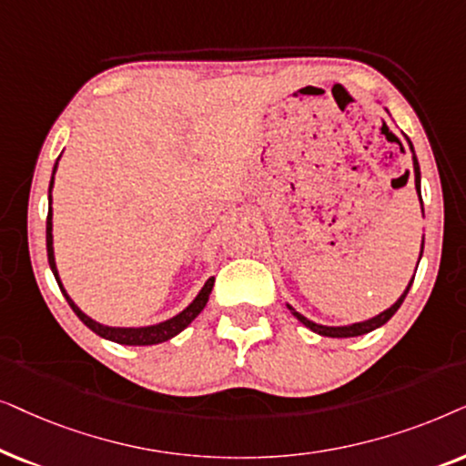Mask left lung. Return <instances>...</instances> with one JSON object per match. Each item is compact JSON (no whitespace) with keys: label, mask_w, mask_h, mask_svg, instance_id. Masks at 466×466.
Segmentation results:
<instances>
[{"label":"left lung","mask_w":466,"mask_h":466,"mask_svg":"<svg viewBox=\"0 0 466 466\" xmlns=\"http://www.w3.org/2000/svg\"><path fill=\"white\" fill-rule=\"evenodd\" d=\"M407 142H409V148H411V153H413V178H415V194H418V200H420V207H421V215H424V202H421V175H420V164H418V157H415V151H413V145H411V140L407 138ZM407 177H409V172H407ZM421 253H424V238H421V247H420V259H421ZM420 259H418V264H420ZM418 270V268H415ZM415 277V275H413ZM413 277H411V281L407 283V288H405V291H402V294L399 296V300L394 302V305H390L386 311H381L380 315H375V318H370V319H364V321H356V324H350V326H321V324H318V321H311L309 318H305V315L302 313H298L294 307L291 305H288V309L291 311V315H294V318L300 321L302 326H307L309 330L311 332H315V334H319V337H330V339H350V337H362V334H369V332H373V330H377V328L380 326H383L386 324V321L392 318V315L399 311L400 309V305H402V300H405V296L409 294V289H411V283H413Z\"/></svg>","instance_id":"obj_1"}]
</instances>
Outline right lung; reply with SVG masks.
Listing matches in <instances>:
<instances>
[{"label":"right lung","instance_id":"right-lung-1","mask_svg":"<svg viewBox=\"0 0 466 466\" xmlns=\"http://www.w3.org/2000/svg\"><path fill=\"white\" fill-rule=\"evenodd\" d=\"M61 157V155H59ZM57 166H59V159L55 161V168H53V177H51V185H48V217H46V253H48V266H51L55 279H57V285L61 289V294L66 296L67 305L72 307V311L78 315V319L83 321L86 328H91L93 332L97 334V337L106 339V340H113V343H119V345H157V343H166V340H170L172 337H177L178 332H183L185 328H187L191 321H194L198 315L202 313V309L207 307L208 302V296L210 291H213V285H215V277H208L207 283L202 285V289L198 291V296L194 300L189 302L187 307L183 309L181 313H177L175 318L166 319V321H159V324H153V326H138V328H123V326H106V324H99L89 315L80 311V307L76 302L72 300L70 294H67L64 283H61V277H59V270H57V262H55V249H53V185H55V172H57Z\"/></svg>","mask_w":466,"mask_h":466}]
</instances>
